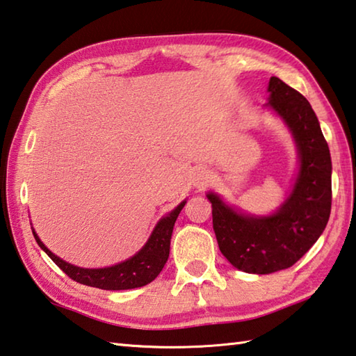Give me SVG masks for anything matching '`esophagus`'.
I'll return each mask as SVG.
<instances>
[{
  "label": "esophagus",
  "mask_w": 356,
  "mask_h": 356,
  "mask_svg": "<svg viewBox=\"0 0 356 356\" xmlns=\"http://www.w3.org/2000/svg\"><path fill=\"white\" fill-rule=\"evenodd\" d=\"M195 180H196V184L204 185V184L207 182V180H209V174H207L205 171H197Z\"/></svg>",
  "instance_id": "esophagus-1"
}]
</instances>
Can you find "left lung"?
<instances>
[{"label":"left lung","instance_id":"obj_1","mask_svg":"<svg viewBox=\"0 0 356 356\" xmlns=\"http://www.w3.org/2000/svg\"><path fill=\"white\" fill-rule=\"evenodd\" d=\"M269 106L286 121L300 154V172L280 210L268 218L236 213L216 195L213 230L219 250L236 269L270 274L291 268L318 241L332 210V159L318 116L303 95L270 77Z\"/></svg>","mask_w":356,"mask_h":356}]
</instances>
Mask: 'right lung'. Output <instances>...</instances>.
<instances>
[{
    "label": "right lung",
    "mask_w": 356,
    "mask_h": 356,
    "mask_svg": "<svg viewBox=\"0 0 356 356\" xmlns=\"http://www.w3.org/2000/svg\"><path fill=\"white\" fill-rule=\"evenodd\" d=\"M184 205L185 202L177 205L170 215L160 219L157 227L152 232L149 241L145 244V248L141 249L137 255H134L132 258H129V260L120 264H115V266L111 268L83 269L73 266V264L60 260L59 257H56L53 252L40 241V238L37 236L34 230H32V234H34L37 244L47 252L51 260H53L71 280L82 283V285L101 289H134L151 283L160 274V270L163 269L168 257H170V244L174 222H176L180 210L184 209Z\"/></svg>",
    "instance_id": "1"
}]
</instances>
